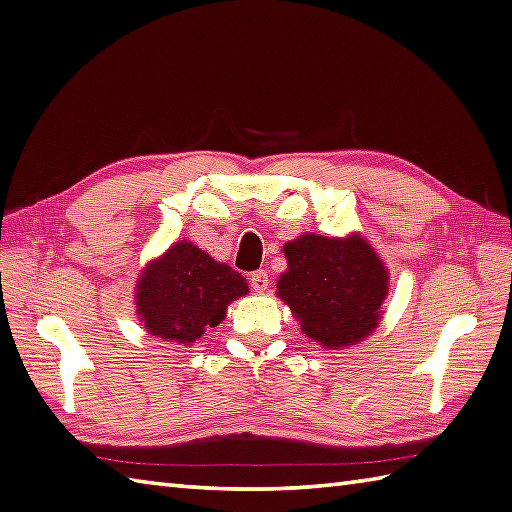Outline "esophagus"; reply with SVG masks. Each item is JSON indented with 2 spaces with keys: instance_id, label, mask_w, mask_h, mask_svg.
I'll return each instance as SVG.
<instances>
[{
  "instance_id": "34e87169",
  "label": "esophagus",
  "mask_w": 512,
  "mask_h": 512,
  "mask_svg": "<svg viewBox=\"0 0 512 512\" xmlns=\"http://www.w3.org/2000/svg\"><path fill=\"white\" fill-rule=\"evenodd\" d=\"M249 283H252V287L256 291H265L267 285H269V274L265 269H258V271H254L252 276H249Z\"/></svg>"
}]
</instances>
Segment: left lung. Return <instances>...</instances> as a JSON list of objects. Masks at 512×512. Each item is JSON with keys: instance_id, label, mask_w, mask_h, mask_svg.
<instances>
[{"instance_id": "obj_1", "label": "left lung", "mask_w": 512, "mask_h": 512, "mask_svg": "<svg viewBox=\"0 0 512 512\" xmlns=\"http://www.w3.org/2000/svg\"><path fill=\"white\" fill-rule=\"evenodd\" d=\"M283 249L289 269L278 278L276 294L307 338L340 349L358 344L380 325L389 274L360 234H302Z\"/></svg>"}]
</instances>
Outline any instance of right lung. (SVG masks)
<instances>
[{
  "instance_id": "1",
  "label": "right lung",
  "mask_w": 512,
  "mask_h": 512,
  "mask_svg": "<svg viewBox=\"0 0 512 512\" xmlns=\"http://www.w3.org/2000/svg\"><path fill=\"white\" fill-rule=\"evenodd\" d=\"M249 291L247 280L190 241L145 265L137 283V316L156 338L190 344L221 325L227 305Z\"/></svg>"
}]
</instances>
